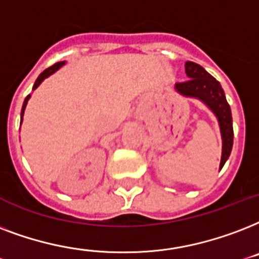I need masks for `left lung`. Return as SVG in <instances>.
Returning a JSON list of instances; mask_svg holds the SVG:
<instances>
[{
	"instance_id": "left-lung-1",
	"label": "left lung",
	"mask_w": 259,
	"mask_h": 259,
	"mask_svg": "<svg viewBox=\"0 0 259 259\" xmlns=\"http://www.w3.org/2000/svg\"><path fill=\"white\" fill-rule=\"evenodd\" d=\"M185 73L188 79L176 83V90L182 96L197 98L202 101L218 117L222 140H223L222 161H220V170H222L231 154L232 143H234L231 108L226 100V94L219 81H216L204 67L194 62H186Z\"/></svg>"
}]
</instances>
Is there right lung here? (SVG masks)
Instances as JSON below:
<instances>
[{"mask_svg": "<svg viewBox=\"0 0 259 259\" xmlns=\"http://www.w3.org/2000/svg\"><path fill=\"white\" fill-rule=\"evenodd\" d=\"M65 65V62H58V63H55V65H53L51 67H48V69H46L43 71V73L40 74L39 77H37V79L35 81V85H33V88H32V90H35L37 86L41 83V82L46 79L47 77H50L51 74H54L57 70H59L62 67V66ZM29 97H31V94H28L27 98L24 100V104H23V109H21V121H23V116H24V111H25V107H27V104H28V100H29Z\"/></svg>", "mask_w": 259, "mask_h": 259, "instance_id": "right-lung-1", "label": "right lung"}]
</instances>
